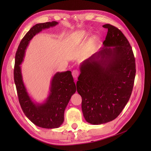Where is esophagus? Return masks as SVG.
<instances>
[{
  "mask_svg": "<svg viewBox=\"0 0 151 151\" xmlns=\"http://www.w3.org/2000/svg\"><path fill=\"white\" fill-rule=\"evenodd\" d=\"M79 74H80V72H79V71L78 70H74L72 71V75L73 76V78L76 80L78 76H79Z\"/></svg>",
  "mask_w": 151,
  "mask_h": 151,
  "instance_id": "obj_1",
  "label": "esophagus"
}]
</instances>
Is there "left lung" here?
Returning <instances> with one entry per match:
<instances>
[{"label":"left lung","mask_w":151,"mask_h":151,"mask_svg":"<svg viewBox=\"0 0 151 151\" xmlns=\"http://www.w3.org/2000/svg\"><path fill=\"white\" fill-rule=\"evenodd\" d=\"M104 47L80 65L76 83L86 121L93 125L111 121L129 101L136 73L132 47L122 32L106 24Z\"/></svg>","instance_id":"1"}]
</instances>
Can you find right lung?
Segmentation results:
<instances>
[{
  "label": "right lung",
  "instance_id": "1",
  "mask_svg": "<svg viewBox=\"0 0 151 151\" xmlns=\"http://www.w3.org/2000/svg\"><path fill=\"white\" fill-rule=\"evenodd\" d=\"M58 24L56 21L37 24L21 41L15 55L14 80L18 99L24 113L37 126L45 129L58 128L64 121V111L76 91V86L70 71L57 72L51 81L48 97L42 104L32 101L24 84L20 65L24 58L27 47L36 34L45 29Z\"/></svg>",
  "mask_w": 151,
  "mask_h": 151
}]
</instances>
